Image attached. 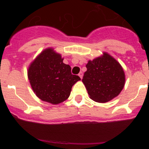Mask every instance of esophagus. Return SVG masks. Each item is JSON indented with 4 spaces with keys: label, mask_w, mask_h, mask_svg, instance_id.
<instances>
[{
    "label": "esophagus",
    "mask_w": 149,
    "mask_h": 149,
    "mask_svg": "<svg viewBox=\"0 0 149 149\" xmlns=\"http://www.w3.org/2000/svg\"><path fill=\"white\" fill-rule=\"evenodd\" d=\"M78 76H80V78H81L82 79V78H83V72H81V71H80V72L78 73Z\"/></svg>",
    "instance_id": "esophagus-1"
}]
</instances>
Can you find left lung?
Here are the masks:
<instances>
[{
	"label": "left lung",
	"mask_w": 149,
	"mask_h": 149,
	"mask_svg": "<svg viewBox=\"0 0 149 149\" xmlns=\"http://www.w3.org/2000/svg\"><path fill=\"white\" fill-rule=\"evenodd\" d=\"M82 80L90 99L100 103L113 100L120 93L125 81L120 64L104 52L102 57L89 61Z\"/></svg>",
	"instance_id": "left-lung-1"
}]
</instances>
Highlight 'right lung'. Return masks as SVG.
<instances>
[{
    "mask_svg": "<svg viewBox=\"0 0 149 149\" xmlns=\"http://www.w3.org/2000/svg\"><path fill=\"white\" fill-rule=\"evenodd\" d=\"M69 65L52 49H46L36 57L28 70L29 80L36 96L53 104L69 98L72 86L80 78L71 73Z\"/></svg>",
    "mask_w": 149,
    "mask_h": 149,
    "instance_id": "right-lung-1",
    "label": "right lung"
}]
</instances>
